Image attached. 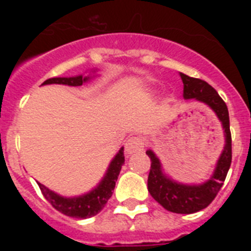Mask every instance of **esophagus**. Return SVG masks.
Segmentation results:
<instances>
[{
  "label": "esophagus",
  "instance_id": "1",
  "mask_svg": "<svg viewBox=\"0 0 251 251\" xmlns=\"http://www.w3.org/2000/svg\"><path fill=\"white\" fill-rule=\"evenodd\" d=\"M143 147H145V142L142 138H130L125 143V153L126 155H133V153L141 152Z\"/></svg>",
  "mask_w": 251,
  "mask_h": 251
}]
</instances>
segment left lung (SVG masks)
Segmentation results:
<instances>
[{
	"label": "left lung",
	"instance_id": "1",
	"mask_svg": "<svg viewBox=\"0 0 251 251\" xmlns=\"http://www.w3.org/2000/svg\"><path fill=\"white\" fill-rule=\"evenodd\" d=\"M179 76L183 83V99L203 102L210 108L219 121L222 122L226 145L218 159L214 173L210 178L202 183H183L176 181L164 172L160 159L152 150H147L146 153L151 159L147 186L151 197L160 203L165 210L176 214H194L206 208L215 199L216 194L226 181V173L232 163V137L229 130V113L226 104L215 91L214 87L202 79L191 78L182 73Z\"/></svg>",
	"mask_w": 251,
	"mask_h": 251
}]
</instances>
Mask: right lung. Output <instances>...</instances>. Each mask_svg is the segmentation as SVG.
Segmentation results:
<instances>
[{"label": "right lung", "instance_id": "right-lung-1", "mask_svg": "<svg viewBox=\"0 0 251 251\" xmlns=\"http://www.w3.org/2000/svg\"><path fill=\"white\" fill-rule=\"evenodd\" d=\"M98 70L95 69L92 73H96ZM96 75H75V76H64V78H50L47 79L43 83L44 84H66V86L78 87L83 83H87L88 80L95 78ZM125 163V156H124V147L120 149L116 156L112 159L109 167L106 169L105 175L101 178V181L96 186L90 190L88 193H84L82 195L76 197H64L54 193L53 190L44 186L43 183L37 182L40 187L41 193L45 197V199L52 204L57 211H60L66 216L76 219H87L91 216H95L104 208V206L108 202V199L112 197L116 186V181L118 178L120 171L122 165Z\"/></svg>", "mask_w": 251, "mask_h": 251}]
</instances>
